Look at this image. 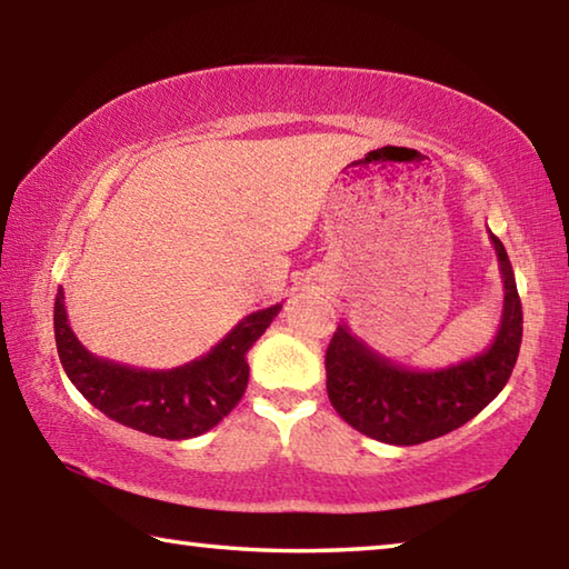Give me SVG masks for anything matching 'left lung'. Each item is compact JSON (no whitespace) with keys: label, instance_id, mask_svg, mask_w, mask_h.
I'll use <instances>...</instances> for the list:
<instances>
[{"label":"left lung","instance_id":"obj_1","mask_svg":"<svg viewBox=\"0 0 569 569\" xmlns=\"http://www.w3.org/2000/svg\"><path fill=\"white\" fill-rule=\"evenodd\" d=\"M489 240L505 283L502 321L489 349L445 369H409L373 351L349 323L336 329L326 351V389L356 431L383 445H421L475 419L505 389L522 343V303L502 240L492 230Z\"/></svg>","mask_w":569,"mask_h":569}]
</instances>
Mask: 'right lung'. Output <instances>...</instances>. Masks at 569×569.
I'll use <instances>...</instances> for the list:
<instances>
[{
	"label": "right lung",
	"instance_id": "right-lung-1",
	"mask_svg": "<svg viewBox=\"0 0 569 569\" xmlns=\"http://www.w3.org/2000/svg\"><path fill=\"white\" fill-rule=\"evenodd\" d=\"M283 303L248 313L226 339L196 361L150 371L90 353L67 321L64 291L54 298V341L74 389L104 417L160 439L206 435L233 411L248 387V351Z\"/></svg>",
	"mask_w": 569,
	"mask_h": 569
}]
</instances>
